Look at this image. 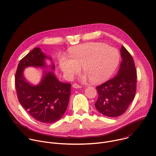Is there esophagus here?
<instances>
[{
	"label": "esophagus",
	"mask_w": 156,
	"mask_h": 156,
	"mask_svg": "<svg viewBox=\"0 0 156 156\" xmlns=\"http://www.w3.org/2000/svg\"><path fill=\"white\" fill-rule=\"evenodd\" d=\"M73 87L74 89H80L82 87V86L78 85L77 83H74L73 84Z\"/></svg>",
	"instance_id": "34e87169"
}]
</instances>
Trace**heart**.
Masks as SVG:
<instances>
[{
	"label": "heart",
	"instance_id": "1",
	"mask_svg": "<svg viewBox=\"0 0 156 156\" xmlns=\"http://www.w3.org/2000/svg\"><path fill=\"white\" fill-rule=\"evenodd\" d=\"M71 58L62 56L59 66L69 79L80 72L83 67L86 74L83 79L89 78L93 83L107 80L117 68L120 59L119 51L103 43H88L74 46L69 50Z\"/></svg>",
	"mask_w": 156,
	"mask_h": 156
}]
</instances>
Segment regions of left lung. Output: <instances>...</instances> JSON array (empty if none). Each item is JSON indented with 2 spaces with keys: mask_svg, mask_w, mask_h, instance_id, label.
Here are the masks:
<instances>
[{
  "mask_svg": "<svg viewBox=\"0 0 156 156\" xmlns=\"http://www.w3.org/2000/svg\"><path fill=\"white\" fill-rule=\"evenodd\" d=\"M120 53L122 61L117 75L96 87L98 97L95 106L100 113L108 117L123 115L136 94L137 74L134 60L123 46Z\"/></svg>",
  "mask_w": 156,
  "mask_h": 156,
  "instance_id": "1",
  "label": "left lung"
}]
</instances>
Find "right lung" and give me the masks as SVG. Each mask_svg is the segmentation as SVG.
<instances>
[{
	"instance_id": "1",
	"label": "right lung",
	"mask_w": 156,
	"mask_h": 156,
	"mask_svg": "<svg viewBox=\"0 0 156 156\" xmlns=\"http://www.w3.org/2000/svg\"><path fill=\"white\" fill-rule=\"evenodd\" d=\"M45 59L51 60L40 48H35L22 58L15 77L19 101L33 118L44 123H54L65 113L71 95V85L60 82L51 71H44L40 82L33 85L28 83L23 71L27 67H46ZM55 69V65L51 66Z\"/></svg>"
}]
</instances>
